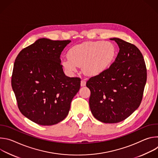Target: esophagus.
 I'll return each instance as SVG.
<instances>
[{
	"label": "esophagus",
	"instance_id": "34e87169",
	"mask_svg": "<svg viewBox=\"0 0 158 158\" xmlns=\"http://www.w3.org/2000/svg\"><path fill=\"white\" fill-rule=\"evenodd\" d=\"M85 84H86V81L85 79L81 80V85L82 87H83V86H85Z\"/></svg>",
	"mask_w": 158,
	"mask_h": 158
}]
</instances>
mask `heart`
I'll use <instances>...</instances> for the list:
<instances>
[{"instance_id":"b5f03b06","label":"heart","mask_w":158,"mask_h":158,"mask_svg":"<svg viewBox=\"0 0 158 158\" xmlns=\"http://www.w3.org/2000/svg\"><path fill=\"white\" fill-rule=\"evenodd\" d=\"M116 56V48L108 41L85 42L72 47L67 56L62 59L63 68L69 74L77 71L82 66L83 71L89 76H98L106 72L113 63Z\"/></svg>"}]
</instances>
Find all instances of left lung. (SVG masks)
Returning <instances> with one entry per match:
<instances>
[{
    "label": "left lung",
    "instance_id": "1",
    "mask_svg": "<svg viewBox=\"0 0 158 158\" xmlns=\"http://www.w3.org/2000/svg\"><path fill=\"white\" fill-rule=\"evenodd\" d=\"M119 51L104 73L86 83L91 91L89 107L94 117L104 123L124 121L139 106L147 79V70L139 49L119 38H112Z\"/></svg>",
    "mask_w": 158,
    "mask_h": 158
}]
</instances>
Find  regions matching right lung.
<instances>
[{
	"instance_id": "add662e5",
	"label": "right lung",
	"mask_w": 158,
	"mask_h": 158,
	"mask_svg": "<svg viewBox=\"0 0 158 158\" xmlns=\"http://www.w3.org/2000/svg\"><path fill=\"white\" fill-rule=\"evenodd\" d=\"M71 41L37 40L17 56L12 87L21 113L32 122L51 126L69 113L81 79L65 75L60 56Z\"/></svg>"
}]
</instances>
